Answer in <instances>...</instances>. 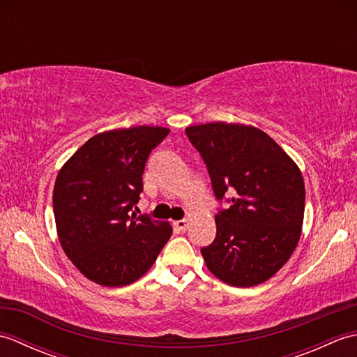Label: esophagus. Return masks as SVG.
Here are the masks:
<instances>
[{
    "instance_id": "1",
    "label": "esophagus",
    "mask_w": 357,
    "mask_h": 357,
    "mask_svg": "<svg viewBox=\"0 0 357 357\" xmlns=\"http://www.w3.org/2000/svg\"><path fill=\"white\" fill-rule=\"evenodd\" d=\"M173 224H174V227H176L178 230H185L187 229V221H185V219H179V221H174Z\"/></svg>"
}]
</instances>
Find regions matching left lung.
<instances>
[{
	"mask_svg": "<svg viewBox=\"0 0 357 357\" xmlns=\"http://www.w3.org/2000/svg\"><path fill=\"white\" fill-rule=\"evenodd\" d=\"M185 135L206 162L216 199L230 204L215 216V241L201 248L207 268L233 287L270 279L301 238L305 185L298 165L252 126L210 123L187 127Z\"/></svg>",
	"mask_w": 357,
	"mask_h": 357,
	"instance_id": "obj_1",
	"label": "left lung"
}]
</instances>
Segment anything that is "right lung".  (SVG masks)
<instances>
[{"mask_svg": "<svg viewBox=\"0 0 357 357\" xmlns=\"http://www.w3.org/2000/svg\"><path fill=\"white\" fill-rule=\"evenodd\" d=\"M169 128L138 126L92 136L67 161L53 188L66 255L82 275L123 287L146 273L172 236L169 222L128 215L144 190V167Z\"/></svg>", "mask_w": 357, "mask_h": 357, "instance_id": "right-lung-1", "label": "right lung"}]
</instances>
